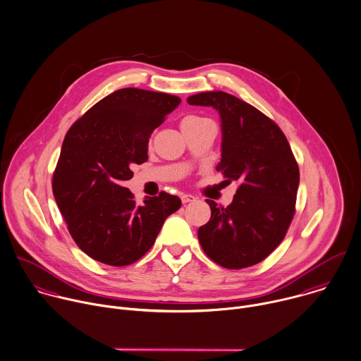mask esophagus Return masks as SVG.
<instances>
[{
	"instance_id": "esophagus-1",
	"label": "esophagus",
	"mask_w": 361,
	"mask_h": 361,
	"mask_svg": "<svg viewBox=\"0 0 361 361\" xmlns=\"http://www.w3.org/2000/svg\"><path fill=\"white\" fill-rule=\"evenodd\" d=\"M180 199H182V203H185V204H186V203H192V202L196 200V197L192 196V195H182Z\"/></svg>"
}]
</instances>
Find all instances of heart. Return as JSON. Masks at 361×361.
Segmentation results:
<instances>
[{"label":"heart","mask_w":361,"mask_h":361,"mask_svg":"<svg viewBox=\"0 0 361 361\" xmlns=\"http://www.w3.org/2000/svg\"><path fill=\"white\" fill-rule=\"evenodd\" d=\"M200 121V118H196V116H189V118H185L183 121Z\"/></svg>","instance_id":"1"}]
</instances>
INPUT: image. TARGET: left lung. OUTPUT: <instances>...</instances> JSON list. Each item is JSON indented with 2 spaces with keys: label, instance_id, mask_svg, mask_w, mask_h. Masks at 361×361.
Returning a JSON list of instances; mask_svg holds the SVG:
<instances>
[{
  "label": "left lung",
  "instance_id": "left-lung-1",
  "mask_svg": "<svg viewBox=\"0 0 361 361\" xmlns=\"http://www.w3.org/2000/svg\"><path fill=\"white\" fill-rule=\"evenodd\" d=\"M189 105L212 106L221 118L226 182L240 183L227 207L206 200L210 221L197 231L206 255L227 269H243L267 257L284 240L295 213L300 171L280 127L252 105L223 91L200 92Z\"/></svg>",
  "mask_w": 361,
  "mask_h": 361
}]
</instances>
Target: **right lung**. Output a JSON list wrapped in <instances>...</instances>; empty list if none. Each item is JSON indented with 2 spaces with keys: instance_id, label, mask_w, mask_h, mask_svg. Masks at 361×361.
<instances>
[{
  "instance_id": "1",
  "label": "right lung",
  "mask_w": 361,
  "mask_h": 361,
  "mask_svg": "<svg viewBox=\"0 0 361 361\" xmlns=\"http://www.w3.org/2000/svg\"><path fill=\"white\" fill-rule=\"evenodd\" d=\"M180 98L123 88L95 104L67 131L53 175V195L67 228L90 257L111 266L137 262L154 245L164 221L180 209L161 192L137 204L123 180L148 159L151 133Z\"/></svg>"
}]
</instances>
